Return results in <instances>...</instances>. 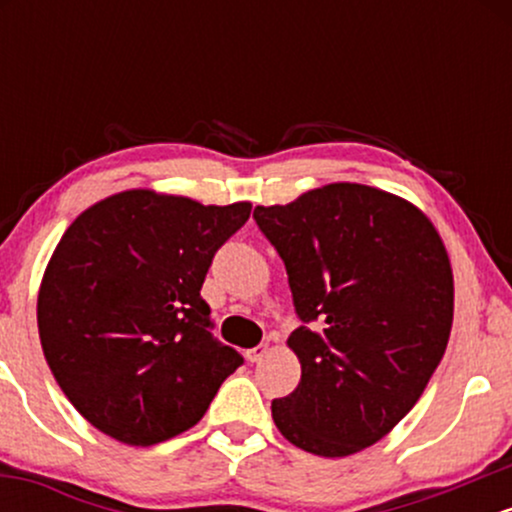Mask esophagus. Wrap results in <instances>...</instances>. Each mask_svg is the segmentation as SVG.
Here are the masks:
<instances>
[{
	"instance_id": "1",
	"label": "esophagus",
	"mask_w": 512,
	"mask_h": 512,
	"mask_svg": "<svg viewBox=\"0 0 512 512\" xmlns=\"http://www.w3.org/2000/svg\"><path fill=\"white\" fill-rule=\"evenodd\" d=\"M267 351H269L267 344H257V346H252V349L245 351V356H248L250 363H257V361H262L264 356H267Z\"/></svg>"
}]
</instances>
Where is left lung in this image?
<instances>
[{"mask_svg": "<svg viewBox=\"0 0 512 512\" xmlns=\"http://www.w3.org/2000/svg\"><path fill=\"white\" fill-rule=\"evenodd\" d=\"M289 274L301 383L272 402L296 448L344 457L378 443L419 402L448 346L452 269L433 223L354 182L257 207Z\"/></svg>", "mask_w": 512, "mask_h": 512, "instance_id": "left-lung-1", "label": "left lung"}]
</instances>
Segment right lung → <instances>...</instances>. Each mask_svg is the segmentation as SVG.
Listing matches in <instances>:
<instances>
[{
	"label": "right lung",
	"instance_id": "1",
	"mask_svg": "<svg viewBox=\"0 0 512 512\" xmlns=\"http://www.w3.org/2000/svg\"><path fill=\"white\" fill-rule=\"evenodd\" d=\"M250 209L129 190L67 228L38 293L40 344L64 395L105 436L142 448L178 436L243 366L211 332L199 291Z\"/></svg>",
	"mask_w": 512,
	"mask_h": 512
}]
</instances>
